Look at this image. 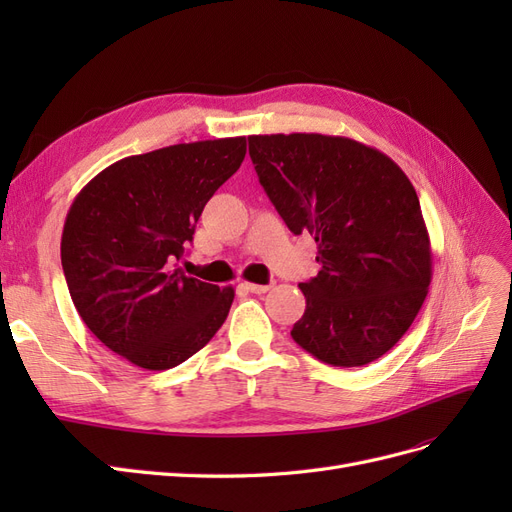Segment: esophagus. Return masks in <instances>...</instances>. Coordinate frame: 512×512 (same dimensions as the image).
I'll use <instances>...</instances> for the list:
<instances>
[{
	"mask_svg": "<svg viewBox=\"0 0 512 512\" xmlns=\"http://www.w3.org/2000/svg\"><path fill=\"white\" fill-rule=\"evenodd\" d=\"M247 292H254V294H265L269 288H271V284H250V282H245V284H241Z\"/></svg>",
	"mask_w": 512,
	"mask_h": 512,
	"instance_id": "1",
	"label": "esophagus"
}]
</instances>
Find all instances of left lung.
Here are the masks:
<instances>
[{"mask_svg": "<svg viewBox=\"0 0 512 512\" xmlns=\"http://www.w3.org/2000/svg\"><path fill=\"white\" fill-rule=\"evenodd\" d=\"M277 213L309 232L320 271L299 284L292 339L318 361L361 367L410 329L431 282V245L414 185L389 156L346 136H247Z\"/></svg>", "mask_w": 512, "mask_h": 512, "instance_id": "8db88e82", "label": "left lung"}]
</instances>
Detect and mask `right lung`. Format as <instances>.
Here are the masks:
<instances>
[{
    "label": "right lung",
    "mask_w": 512,
    "mask_h": 512,
    "mask_svg": "<svg viewBox=\"0 0 512 512\" xmlns=\"http://www.w3.org/2000/svg\"><path fill=\"white\" fill-rule=\"evenodd\" d=\"M243 158L245 136L170 145L111 164L74 198L61 267L76 312L106 348L162 371L218 333L235 290L173 267Z\"/></svg>",
    "instance_id": "add662e5"
}]
</instances>
